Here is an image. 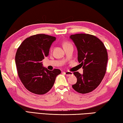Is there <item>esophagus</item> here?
Wrapping results in <instances>:
<instances>
[{
	"label": "esophagus",
	"mask_w": 123,
	"mask_h": 123,
	"mask_svg": "<svg viewBox=\"0 0 123 123\" xmlns=\"http://www.w3.org/2000/svg\"><path fill=\"white\" fill-rule=\"evenodd\" d=\"M64 74H65L68 76H70L71 75H73V72H71V71H65V72H64Z\"/></svg>",
	"instance_id": "esophagus-1"
}]
</instances>
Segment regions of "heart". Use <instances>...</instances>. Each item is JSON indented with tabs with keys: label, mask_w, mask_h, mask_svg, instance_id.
Instances as JSON below:
<instances>
[{
	"label": "heart",
	"mask_w": 123,
	"mask_h": 123,
	"mask_svg": "<svg viewBox=\"0 0 123 123\" xmlns=\"http://www.w3.org/2000/svg\"><path fill=\"white\" fill-rule=\"evenodd\" d=\"M69 45H71L70 43L69 42H66L64 43L63 44V47H65V46H69Z\"/></svg>",
	"instance_id": "1"
}]
</instances>
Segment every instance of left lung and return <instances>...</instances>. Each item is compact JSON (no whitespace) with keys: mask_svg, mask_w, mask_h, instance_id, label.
I'll return each mask as SVG.
<instances>
[{"mask_svg":"<svg viewBox=\"0 0 123 123\" xmlns=\"http://www.w3.org/2000/svg\"><path fill=\"white\" fill-rule=\"evenodd\" d=\"M78 51V61L83 74L74 73L77 82L72 86L80 93H87L98 86L107 70L108 54L103 42L93 35L78 33L70 36Z\"/></svg>","mask_w":123,"mask_h":123,"instance_id":"1","label":"left lung"}]
</instances>
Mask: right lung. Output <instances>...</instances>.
Listing matches in <instances>:
<instances>
[{
    "instance_id": "1",
    "label": "right lung",
    "mask_w": 123,
    "mask_h": 123,
    "mask_svg": "<svg viewBox=\"0 0 123 123\" xmlns=\"http://www.w3.org/2000/svg\"><path fill=\"white\" fill-rule=\"evenodd\" d=\"M56 38L45 34L28 37L17 50L15 63L18 77L26 89L32 93L43 94L48 92L55 82L59 69L48 70L42 67V60L49 53Z\"/></svg>"
}]
</instances>
